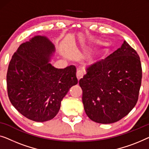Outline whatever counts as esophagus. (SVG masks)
<instances>
[{
	"label": "esophagus",
	"instance_id": "obj_1",
	"mask_svg": "<svg viewBox=\"0 0 149 149\" xmlns=\"http://www.w3.org/2000/svg\"><path fill=\"white\" fill-rule=\"evenodd\" d=\"M83 75H84V73L81 72V70H77V73H76V76H77V78L78 80H79L81 78H82L83 77Z\"/></svg>",
	"mask_w": 149,
	"mask_h": 149
}]
</instances>
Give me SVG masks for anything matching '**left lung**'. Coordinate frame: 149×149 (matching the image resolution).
<instances>
[{"label":"left lung","mask_w":149,"mask_h":149,"mask_svg":"<svg viewBox=\"0 0 149 149\" xmlns=\"http://www.w3.org/2000/svg\"><path fill=\"white\" fill-rule=\"evenodd\" d=\"M141 81L139 56L124 40L104 59L88 65L79 81L86 113L99 123L120 120L136 104Z\"/></svg>","instance_id":"8db88e82"}]
</instances>
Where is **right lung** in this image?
I'll use <instances>...</instances> for the list:
<instances>
[{
  "label": "right lung",
  "instance_id": "add662e5",
  "mask_svg": "<svg viewBox=\"0 0 149 149\" xmlns=\"http://www.w3.org/2000/svg\"><path fill=\"white\" fill-rule=\"evenodd\" d=\"M54 52V45L47 37L36 36L19 46L9 63V100L21 114L32 121L54 118L63 98L77 84L74 65L57 69L50 63Z\"/></svg>",
  "mask_w": 149,
  "mask_h": 149
}]
</instances>
